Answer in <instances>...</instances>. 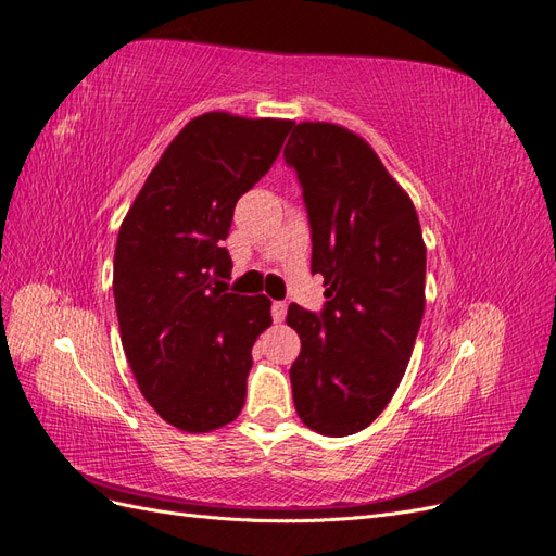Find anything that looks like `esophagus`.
I'll return each mask as SVG.
<instances>
[{
    "mask_svg": "<svg viewBox=\"0 0 556 556\" xmlns=\"http://www.w3.org/2000/svg\"><path fill=\"white\" fill-rule=\"evenodd\" d=\"M283 317H287V303H281V301L273 303V319H275L277 324H281Z\"/></svg>",
    "mask_w": 556,
    "mask_h": 556,
    "instance_id": "34e87169",
    "label": "esophagus"
}]
</instances>
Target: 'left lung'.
<instances>
[{"label":"left lung","mask_w":556,"mask_h":556,"mask_svg":"<svg viewBox=\"0 0 556 556\" xmlns=\"http://www.w3.org/2000/svg\"><path fill=\"white\" fill-rule=\"evenodd\" d=\"M303 185L321 315L291 303L301 336L293 404L319 434L371 425L406 374L425 312V241L414 202L345 126L301 122L283 148Z\"/></svg>","instance_id":"obj_1"}]
</instances>
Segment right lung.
Returning <instances> with one entry per match:
<instances>
[{"mask_svg": "<svg viewBox=\"0 0 556 556\" xmlns=\"http://www.w3.org/2000/svg\"><path fill=\"white\" fill-rule=\"evenodd\" d=\"M291 119L204 112L182 126L122 220L115 291L122 345L148 404L182 432L232 422L269 298L227 293L223 241L237 199L275 164Z\"/></svg>", "mask_w": 556, "mask_h": 556, "instance_id": "obj_1", "label": "right lung"}]
</instances>
